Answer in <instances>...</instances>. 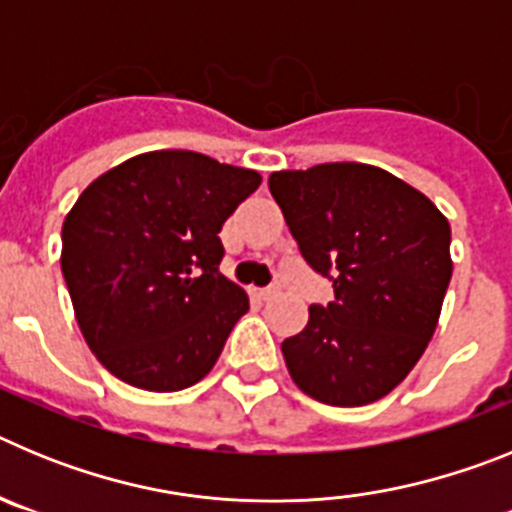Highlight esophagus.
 <instances>
[{"label":"esophagus","instance_id":"esophagus-1","mask_svg":"<svg viewBox=\"0 0 512 512\" xmlns=\"http://www.w3.org/2000/svg\"><path fill=\"white\" fill-rule=\"evenodd\" d=\"M251 295L256 297V300H269V297L277 295V289L274 287H264V289H251Z\"/></svg>","mask_w":512,"mask_h":512}]
</instances>
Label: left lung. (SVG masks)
<instances>
[{
    "label": "left lung",
    "mask_w": 512,
    "mask_h": 512,
    "mask_svg": "<svg viewBox=\"0 0 512 512\" xmlns=\"http://www.w3.org/2000/svg\"><path fill=\"white\" fill-rule=\"evenodd\" d=\"M269 192L333 302L282 343L305 395L359 408L390 395L436 330L451 279V228L425 194L369 164L274 171Z\"/></svg>",
    "instance_id": "obj_1"
}]
</instances>
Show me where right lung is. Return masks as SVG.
Wrapping results in <instances>:
<instances>
[{
  "label": "right lung",
  "mask_w": 512,
  "mask_h": 512,
  "mask_svg": "<svg viewBox=\"0 0 512 512\" xmlns=\"http://www.w3.org/2000/svg\"><path fill=\"white\" fill-rule=\"evenodd\" d=\"M261 176L205 153L153 151L94 179L63 223L61 271L107 372L148 392L200 382L248 310L220 274V230Z\"/></svg>",
  "instance_id": "obj_1"
}]
</instances>
